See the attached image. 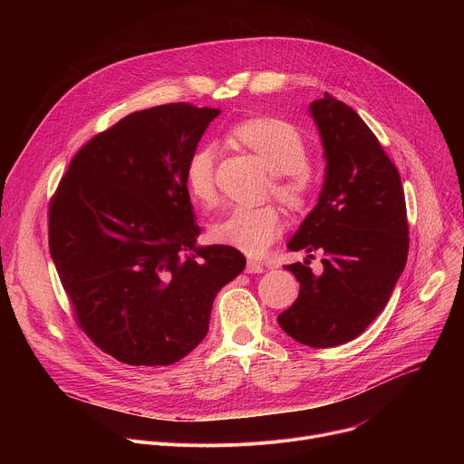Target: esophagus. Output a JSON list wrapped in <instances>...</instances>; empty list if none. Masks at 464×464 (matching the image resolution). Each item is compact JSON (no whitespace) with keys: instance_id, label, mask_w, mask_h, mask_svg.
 Segmentation results:
<instances>
[{"instance_id":"34e87169","label":"esophagus","mask_w":464,"mask_h":464,"mask_svg":"<svg viewBox=\"0 0 464 464\" xmlns=\"http://www.w3.org/2000/svg\"><path fill=\"white\" fill-rule=\"evenodd\" d=\"M246 272L247 274H262L264 272V264H260L258 260H247V264H246Z\"/></svg>"}]
</instances>
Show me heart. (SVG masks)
Instances as JSON below:
<instances>
[{"label": "heart", "instance_id": "obj_1", "mask_svg": "<svg viewBox=\"0 0 464 464\" xmlns=\"http://www.w3.org/2000/svg\"><path fill=\"white\" fill-rule=\"evenodd\" d=\"M227 140L251 152L272 174V194L286 209L303 211L308 206L312 192L306 170L308 150L292 124L274 117H255L235 124L227 131ZM185 185L198 204H215V152L211 149L202 147L190 154L185 165ZM281 229L283 222L276 208L240 206L211 226V237L218 244L258 255L281 235Z\"/></svg>", "mask_w": 464, "mask_h": 464}]
</instances>
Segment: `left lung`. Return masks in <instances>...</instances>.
<instances>
[{"mask_svg": "<svg viewBox=\"0 0 464 464\" xmlns=\"http://www.w3.org/2000/svg\"><path fill=\"white\" fill-rule=\"evenodd\" d=\"M310 115L324 183L288 249L323 252L324 272L312 275L307 258L286 264L301 290L277 321L295 342L324 349L358 338L385 308L406 266L410 227L401 174L363 119L328 93Z\"/></svg>", "mask_w": 464, "mask_h": 464, "instance_id": "1", "label": "left lung"}]
</instances>
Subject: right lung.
Returning a JSON list of instances; mask_svg holds the SVG:
<instances>
[{"label":"right lung","instance_id":"right-lung-1","mask_svg":"<svg viewBox=\"0 0 464 464\" xmlns=\"http://www.w3.org/2000/svg\"><path fill=\"white\" fill-rule=\"evenodd\" d=\"M217 108L161 104L122 117L72 160L49 204V251L77 323L128 365H170L200 343L213 301L246 266L200 247L185 165Z\"/></svg>","mask_w":464,"mask_h":464}]
</instances>
